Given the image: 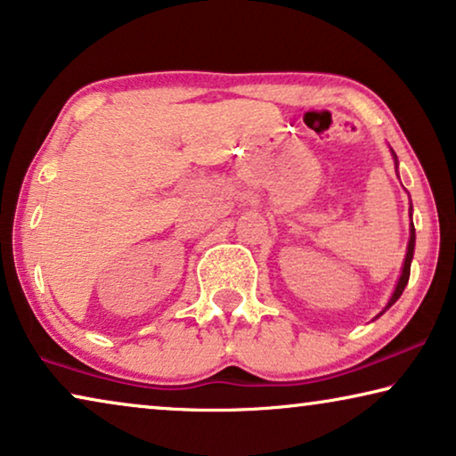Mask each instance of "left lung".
Wrapping results in <instances>:
<instances>
[{
    "mask_svg": "<svg viewBox=\"0 0 456 456\" xmlns=\"http://www.w3.org/2000/svg\"><path fill=\"white\" fill-rule=\"evenodd\" d=\"M391 155H393V161H395V169H397V166H399V161H397V155H395V151H393L391 149ZM411 205H410V219H411ZM413 249H416V229H413V221L410 223V241H407V251H405V260H403V268H402V276H399V281H397V284H395V290H393V295H391V298H389V303L385 305V309L380 311V314L377 315V317H380L385 314L387 309L391 307V305H395V301L399 297H402V293H403V289L407 287V281H410V270H411V260H413ZM375 317V319H377Z\"/></svg>",
    "mask_w": 456,
    "mask_h": 456,
    "instance_id": "8db88e82",
    "label": "left lung"
}]
</instances>
